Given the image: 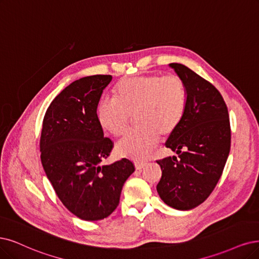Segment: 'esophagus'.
I'll list each match as a JSON object with an SVG mask.
<instances>
[{"label": "esophagus", "instance_id": "esophagus-1", "mask_svg": "<svg viewBox=\"0 0 259 259\" xmlns=\"http://www.w3.org/2000/svg\"><path fill=\"white\" fill-rule=\"evenodd\" d=\"M145 165H146V162H136V168L139 170L142 169Z\"/></svg>", "mask_w": 259, "mask_h": 259}]
</instances>
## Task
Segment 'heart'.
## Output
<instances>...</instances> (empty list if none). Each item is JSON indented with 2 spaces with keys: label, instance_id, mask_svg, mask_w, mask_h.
<instances>
[{
  "label": "heart",
  "instance_id": "obj_1",
  "mask_svg": "<svg viewBox=\"0 0 259 259\" xmlns=\"http://www.w3.org/2000/svg\"><path fill=\"white\" fill-rule=\"evenodd\" d=\"M114 100L101 99L96 118L112 137L126 133L135 115L140 126L116 146L119 156L140 160L156 146L160 135H171L187 111V90L177 75L145 74L120 80L113 89Z\"/></svg>",
  "mask_w": 259,
  "mask_h": 259
}]
</instances>
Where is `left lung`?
<instances>
[{
	"mask_svg": "<svg viewBox=\"0 0 259 259\" xmlns=\"http://www.w3.org/2000/svg\"><path fill=\"white\" fill-rule=\"evenodd\" d=\"M184 81L187 111L165 146L178 155L157 161L162 176L157 186L163 202L190 210L207 199L222 175L231 150V126L224 99L214 86L187 66L168 65Z\"/></svg>",
	"mask_w": 259,
	"mask_h": 259,
	"instance_id": "1",
	"label": "left lung"
}]
</instances>
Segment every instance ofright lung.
I'll list each match as a JSON object with an SVG mask.
<instances>
[{"label": "right lung", "mask_w": 259, "mask_h": 259, "mask_svg": "<svg viewBox=\"0 0 259 259\" xmlns=\"http://www.w3.org/2000/svg\"><path fill=\"white\" fill-rule=\"evenodd\" d=\"M112 75L75 80L48 108L40 137V159L56 195L85 221L109 217L119 204L124 181L135 171L128 159L100 162L113 147L96 118V107Z\"/></svg>", "instance_id": "obj_1"}]
</instances>
